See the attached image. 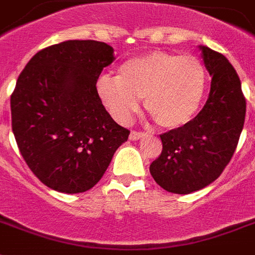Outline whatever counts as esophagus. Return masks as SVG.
Instances as JSON below:
<instances>
[{
  "mask_svg": "<svg viewBox=\"0 0 255 255\" xmlns=\"http://www.w3.org/2000/svg\"><path fill=\"white\" fill-rule=\"evenodd\" d=\"M146 136V132H138V131H131L130 132V140H138L140 138H144Z\"/></svg>",
  "mask_w": 255,
  "mask_h": 255,
  "instance_id": "34e87169",
  "label": "esophagus"
}]
</instances>
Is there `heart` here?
<instances>
[{"label": "heart", "mask_w": 255, "mask_h": 255, "mask_svg": "<svg viewBox=\"0 0 255 255\" xmlns=\"http://www.w3.org/2000/svg\"><path fill=\"white\" fill-rule=\"evenodd\" d=\"M206 81L205 66L195 56L155 50L124 62L116 78H99L96 91L120 123H128L144 99V108L157 125L178 129L198 112Z\"/></svg>", "instance_id": "b5f03b06"}]
</instances>
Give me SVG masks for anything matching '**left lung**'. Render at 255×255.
<instances>
[{
    "mask_svg": "<svg viewBox=\"0 0 255 255\" xmlns=\"http://www.w3.org/2000/svg\"><path fill=\"white\" fill-rule=\"evenodd\" d=\"M212 77L207 102L182 128L161 134L163 151L150 173L164 190L190 194L222 174L236 151L245 121L246 102L241 82L222 53L199 45Z\"/></svg>",
    "mask_w": 255,
    "mask_h": 255,
    "instance_id": "1",
    "label": "left lung"
}]
</instances>
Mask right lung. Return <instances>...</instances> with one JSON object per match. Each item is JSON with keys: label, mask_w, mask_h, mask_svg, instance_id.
Returning a JSON list of instances; mask_svg holds the SVG:
<instances>
[{"label": "right lung", "mask_w": 255, "mask_h": 255, "mask_svg": "<svg viewBox=\"0 0 255 255\" xmlns=\"http://www.w3.org/2000/svg\"><path fill=\"white\" fill-rule=\"evenodd\" d=\"M113 61L108 44L67 40L37 52L19 75L10 99L12 132L28 168L48 188L90 190L129 138L96 91Z\"/></svg>", "instance_id": "add662e5"}]
</instances>
